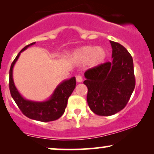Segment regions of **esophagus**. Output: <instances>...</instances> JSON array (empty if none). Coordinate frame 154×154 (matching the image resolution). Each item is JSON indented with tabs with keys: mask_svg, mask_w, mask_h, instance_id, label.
<instances>
[{
	"mask_svg": "<svg viewBox=\"0 0 154 154\" xmlns=\"http://www.w3.org/2000/svg\"><path fill=\"white\" fill-rule=\"evenodd\" d=\"M82 77L81 75H77L76 76V81L77 82H82Z\"/></svg>",
	"mask_w": 154,
	"mask_h": 154,
	"instance_id": "34e87169",
	"label": "esophagus"
}]
</instances>
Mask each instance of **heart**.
<instances>
[{"mask_svg":"<svg viewBox=\"0 0 154 154\" xmlns=\"http://www.w3.org/2000/svg\"><path fill=\"white\" fill-rule=\"evenodd\" d=\"M74 56L76 61L79 63H84L88 61L91 66H97L105 61L107 53L103 48L88 45L77 49Z\"/></svg>","mask_w":154,"mask_h":154,"instance_id":"b5f03b06","label":"heart"}]
</instances>
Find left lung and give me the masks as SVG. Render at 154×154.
I'll list each match as a JSON object with an SVG mask.
<instances>
[{
  "instance_id": "obj_1",
  "label": "left lung",
  "mask_w": 154,
  "mask_h": 154,
  "mask_svg": "<svg viewBox=\"0 0 154 154\" xmlns=\"http://www.w3.org/2000/svg\"><path fill=\"white\" fill-rule=\"evenodd\" d=\"M111 62H106L85 72L90 109L99 116H111L122 110L135 86L134 66L130 53L121 44L110 41Z\"/></svg>"
}]
</instances>
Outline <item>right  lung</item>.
I'll list each match as a JSON object with an SVG mask.
<instances>
[{
  "label": "right lung",
  "instance_id": "add662e5",
  "mask_svg": "<svg viewBox=\"0 0 154 154\" xmlns=\"http://www.w3.org/2000/svg\"><path fill=\"white\" fill-rule=\"evenodd\" d=\"M35 43V42L26 45L19 53L11 65L9 71L10 93L15 103L18 106L19 109L23 113V114L27 116L28 118L40 122L54 121L61 117L64 113L69 97L71 95L75 88L76 79L75 77H73L71 79L63 81L61 84H59L51 98L45 101H32L23 98L17 91L14 82L13 67L17 62L21 53L26 50L30 45H34Z\"/></svg>",
  "mask_w": 154,
  "mask_h": 154
}]
</instances>
